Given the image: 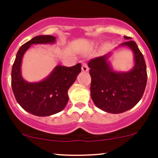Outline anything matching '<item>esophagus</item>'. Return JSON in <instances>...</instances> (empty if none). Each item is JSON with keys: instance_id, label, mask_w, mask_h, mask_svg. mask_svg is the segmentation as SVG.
<instances>
[{"instance_id": "obj_1", "label": "esophagus", "mask_w": 158, "mask_h": 158, "mask_svg": "<svg viewBox=\"0 0 158 158\" xmlns=\"http://www.w3.org/2000/svg\"><path fill=\"white\" fill-rule=\"evenodd\" d=\"M82 71H83V72H88V71H89L88 65H87L86 63H82Z\"/></svg>"}]
</instances>
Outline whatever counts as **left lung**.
<instances>
[{"label": "left lung", "instance_id": "8db88e82", "mask_svg": "<svg viewBox=\"0 0 158 158\" xmlns=\"http://www.w3.org/2000/svg\"><path fill=\"white\" fill-rule=\"evenodd\" d=\"M120 46L128 47L135 56V66L129 72H114L108 61L110 54L89 62L91 97L98 109L119 114L133 108L141 100L147 84V68L136 43L129 36Z\"/></svg>", "mask_w": 158, "mask_h": 158}]
</instances>
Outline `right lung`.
<instances>
[{"label": "right lung", "mask_w": 158, "mask_h": 158, "mask_svg": "<svg viewBox=\"0 0 158 158\" xmlns=\"http://www.w3.org/2000/svg\"><path fill=\"white\" fill-rule=\"evenodd\" d=\"M56 37L40 35L33 37L19 49L11 71V86L16 100L25 111L36 116H49L66 107L68 90L81 73V64L71 67L56 66L44 80L28 82L21 76V62L25 52L33 44H53Z\"/></svg>", "instance_id": "add662e5"}]
</instances>
